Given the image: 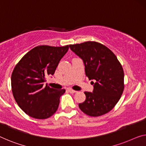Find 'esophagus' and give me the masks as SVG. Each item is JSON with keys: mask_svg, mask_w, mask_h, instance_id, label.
Returning <instances> with one entry per match:
<instances>
[{"mask_svg": "<svg viewBox=\"0 0 146 146\" xmlns=\"http://www.w3.org/2000/svg\"><path fill=\"white\" fill-rule=\"evenodd\" d=\"M69 92H70V93H76V91H74V90H73V89H68V90Z\"/></svg>", "mask_w": 146, "mask_h": 146, "instance_id": "1", "label": "esophagus"}]
</instances>
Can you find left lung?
<instances>
[{
  "label": "left lung",
  "mask_w": 146,
  "mask_h": 146,
  "mask_svg": "<svg viewBox=\"0 0 146 146\" xmlns=\"http://www.w3.org/2000/svg\"><path fill=\"white\" fill-rule=\"evenodd\" d=\"M70 50L83 60L86 75L95 81L91 92H84L86 100L79 108L89 116L98 117L111 111L124 90V72L112 51L96 42L70 45Z\"/></svg>",
  "instance_id": "left-lung-1"
}]
</instances>
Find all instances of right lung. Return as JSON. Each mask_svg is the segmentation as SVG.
I'll use <instances>...</instances> for the list:
<instances>
[{
    "instance_id": "add662e5",
    "label": "right lung",
    "mask_w": 146,
    "mask_h": 146,
    "mask_svg": "<svg viewBox=\"0 0 146 146\" xmlns=\"http://www.w3.org/2000/svg\"><path fill=\"white\" fill-rule=\"evenodd\" d=\"M69 46H38L27 53L15 65L11 77L12 93L17 104L33 118L44 119L57 110L60 96L65 89L44 86L53 75Z\"/></svg>"
}]
</instances>
